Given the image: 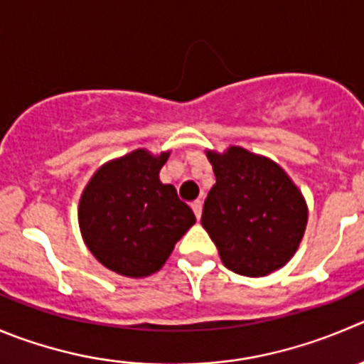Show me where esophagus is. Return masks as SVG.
I'll return each mask as SVG.
<instances>
[{"instance_id":"obj_1","label":"esophagus","mask_w":364,"mask_h":364,"mask_svg":"<svg viewBox=\"0 0 364 364\" xmlns=\"http://www.w3.org/2000/svg\"><path fill=\"white\" fill-rule=\"evenodd\" d=\"M202 207H203V202H202V200H195V202L191 203L193 213H195V216L198 218V220H200V216H202Z\"/></svg>"}]
</instances>
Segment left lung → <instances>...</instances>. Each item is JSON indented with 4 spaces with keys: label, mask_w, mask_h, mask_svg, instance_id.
I'll return each instance as SVG.
<instances>
[{
    "label": "left lung",
    "mask_w": 364,
    "mask_h": 364,
    "mask_svg": "<svg viewBox=\"0 0 364 364\" xmlns=\"http://www.w3.org/2000/svg\"><path fill=\"white\" fill-rule=\"evenodd\" d=\"M216 184L203 203L202 225L234 273L264 277L295 255L307 225V203L277 162L230 146L207 151Z\"/></svg>",
    "instance_id": "left-lung-1"
}]
</instances>
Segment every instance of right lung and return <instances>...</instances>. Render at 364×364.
I'll return each mask as SVG.
<instances>
[{"mask_svg": "<svg viewBox=\"0 0 364 364\" xmlns=\"http://www.w3.org/2000/svg\"><path fill=\"white\" fill-rule=\"evenodd\" d=\"M168 157L169 151H130L98 168L82 193V237L91 254L119 275L141 279L159 272L195 225L188 203L159 178Z\"/></svg>", "mask_w": 364, "mask_h": 364, "instance_id": "right-lung-1", "label": "right lung"}]
</instances>
